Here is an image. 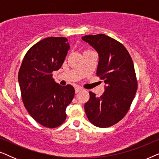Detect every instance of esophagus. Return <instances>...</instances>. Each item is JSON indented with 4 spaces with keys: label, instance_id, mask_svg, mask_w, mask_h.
Returning a JSON list of instances; mask_svg holds the SVG:
<instances>
[{
    "label": "esophagus",
    "instance_id": "34e87169",
    "mask_svg": "<svg viewBox=\"0 0 159 159\" xmlns=\"http://www.w3.org/2000/svg\"><path fill=\"white\" fill-rule=\"evenodd\" d=\"M82 90V88H80V87H77V88H75V93H77L78 92H80V91H81Z\"/></svg>",
    "mask_w": 159,
    "mask_h": 159
}]
</instances>
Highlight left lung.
Returning <instances> with one entry per match:
<instances>
[{"label": "left lung", "mask_w": 159, "mask_h": 159, "mask_svg": "<svg viewBox=\"0 0 159 159\" xmlns=\"http://www.w3.org/2000/svg\"><path fill=\"white\" fill-rule=\"evenodd\" d=\"M94 48L99 56L97 76L105 82L100 97L90 92L84 104L87 117L93 125L106 128L121 120L129 111L138 88L134 64L126 48L104 34L82 38Z\"/></svg>", "instance_id": "left-lung-1"}]
</instances>
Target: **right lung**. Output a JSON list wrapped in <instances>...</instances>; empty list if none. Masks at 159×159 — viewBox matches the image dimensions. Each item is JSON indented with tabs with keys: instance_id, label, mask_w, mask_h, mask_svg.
<instances>
[{
	"instance_id": "right-lung-1",
	"label": "right lung",
	"mask_w": 159,
	"mask_h": 159,
	"mask_svg": "<svg viewBox=\"0 0 159 159\" xmlns=\"http://www.w3.org/2000/svg\"><path fill=\"white\" fill-rule=\"evenodd\" d=\"M69 49L67 38H46L30 48L19 69L24 105L30 116L45 127L55 128L64 122L66 108L75 96L71 84L56 83L52 75L61 67Z\"/></svg>"
}]
</instances>
